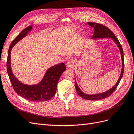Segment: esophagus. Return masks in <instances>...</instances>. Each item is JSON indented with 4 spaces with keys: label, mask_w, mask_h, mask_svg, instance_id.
Here are the masks:
<instances>
[{
    "label": "esophagus",
    "mask_w": 134,
    "mask_h": 134,
    "mask_svg": "<svg viewBox=\"0 0 134 134\" xmlns=\"http://www.w3.org/2000/svg\"><path fill=\"white\" fill-rule=\"evenodd\" d=\"M66 65L67 68H72L75 65V62L73 60L70 59L66 62Z\"/></svg>",
    "instance_id": "34e87169"
}]
</instances>
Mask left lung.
Segmentation results:
<instances>
[{
    "label": "left lung",
    "mask_w": 134,
    "mask_h": 134,
    "mask_svg": "<svg viewBox=\"0 0 134 134\" xmlns=\"http://www.w3.org/2000/svg\"><path fill=\"white\" fill-rule=\"evenodd\" d=\"M88 25H90L91 27L94 28V34L92 36V39H98V38H111L113 41L115 42L117 47H119L121 56V60H122V69H121V72L119 80H117V83L114 86L112 87L109 90L104 92L102 93H98V94H86L84 92L81 91L80 89L78 86V84L75 81V89L77 92V93L82 97V98L91 100H98L102 99H104L107 97L110 96L112 93L115 91L117 88L120 80L122 78L123 74H124V51L122 46L120 44L119 40L116 37L115 34L109 29L107 27L104 26L101 24H99L94 22H88Z\"/></svg>",
    "instance_id": "1"
}]
</instances>
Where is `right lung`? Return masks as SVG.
Segmentation results:
<instances>
[{"label": "right lung", "instance_id": "add662e5", "mask_svg": "<svg viewBox=\"0 0 134 134\" xmlns=\"http://www.w3.org/2000/svg\"><path fill=\"white\" fill-rule=\"evenodd\" d=\"M32 29L30 26L24 29L12 42L8 50L7 62V72L15 92L25 99L32 102H43L50 99L55 94L57 84L63 72L66 70L65 64L62 63L48 68L41 82L37 84H23L14 75L11 68L10 52L15 44L25 37Z\"/></svg>", "mask_w": 134, "mask_h": 134}]
</instances>
